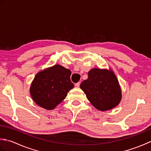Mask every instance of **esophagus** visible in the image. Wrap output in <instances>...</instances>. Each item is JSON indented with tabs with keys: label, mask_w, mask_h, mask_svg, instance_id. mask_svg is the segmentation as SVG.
<instances>
[{
	"label": "esophagus",
	"mask_w": 151,
	"mask_h": 151,
	"mask_svg": "<svg viewBox=\"0 0 151 151\" xmlns=\"http://www.w3.org/2000/svg\"><path fill=\"white\" fill-rule=\"evenodd\" d=\"M80 84H81V83L80 82H77L76 84H75V87L76 88H79L80 87Z\"/></svg>",
	"instance_id": "esophagus-1"
}]
</instances>
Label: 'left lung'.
I'll return each instance as SVG.
<instances>
[{"label": "left lung", "mask_w": 151, "mask_h": 151, "mask_svg": "<svg viewBox=\"0 0 151 151\" xmlns=\"http://www.w3.org/2000/svg\"><path fill=\"white\" fill-rule=\"evenodd\" d=\"M81 88L92 105L100 111L111 110L121 100V87L111 69H91L88 79L81 83Z\"/></svg>", "instance_id": "left-lung-1"}]
</instances>
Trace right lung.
<instances>
[{
    "mask_svg": "<svg viewBox=\"0 0 151 151\" xmlns=\"http://www.w3.org/2000/svg\"><path fill=\"white\" fill-rule=\"evenodd\" d=\"M70 75L69 69L60 65H54L38 73L30 89L34 101L46 110L55 108L74 87Z\"/></svg>",
    "mask_w": 151,
    "mask_h": 151,
    "instance_id": "right-lung-1",
    "label": "right lung"
}]
</instances>
